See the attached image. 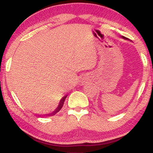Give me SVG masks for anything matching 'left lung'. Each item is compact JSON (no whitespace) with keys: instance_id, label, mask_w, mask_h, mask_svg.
Instances as JSON below:
<instances>
[{"instance_id":"8db88e82","label":"left lung","mask_w":153,"mask_h":153,"mask_svg":"<svg viewBox=\"0 0 153 153\" xmlns=\"http://www.w3.org/2000/svg\"><path fill=\"white\" fill-rule=\"evenodd\" d=\"M123 38H124V39H125V37H124V36H123Z\"/></svg>"}]
</instances>
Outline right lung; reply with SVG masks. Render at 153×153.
I'll use <instances>...</instances> for the list:
<instances>
[{"mask_svg":"<svg viewBox=\"0 0 153 153\" xmlns=\"http://www.w3.org/2000/svg\"><path fill=\"white\" fill-rule=\"evenodd\" d=\"M66 97H67V96H65L64 98H62V99H61V101H60V103H59V104L58 107H57V108H56V110L54 111V112H52V113H50V114H46V115H45V116H48V117H50V116H54V115H55L57 113V112L59 111H60L61 108H62V106H63V104H64L65 100Z\"/></svg>","mask_w":153,"mask_h":153,"instance_id":"right-lung-1","label":"right lung"}]
</instances>
